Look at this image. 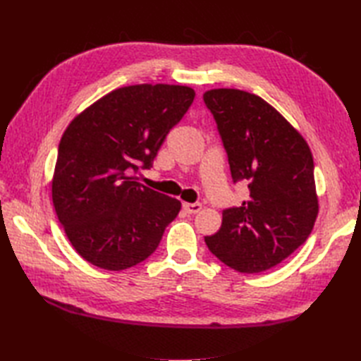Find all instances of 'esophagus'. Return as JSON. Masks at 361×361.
<instances>
[{
    "mask_svg": "<svg viewBox=\"0 0 361 361\" xmlns=\"http://www.w3.org/2000/svg\"><path fill=\"white\" fill-rule=\"evenodd\" d=\"M183 209L188 214H197L202 209V203H183Z\"/></svg>",
    "mask_w": 361,
    "mask_h": 361,
    "instance_id": "obj_1",
    "label": "esophagus"
}]
</instances>
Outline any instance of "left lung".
Returning a JSON list of instances; mask_svg holds the SVG:
<instances>
[{
    "label": "left lung",
    "mask_w": 361,
    "mask_h": 361,
    "mask_svg": "<svg viewBox=\"0 0 361 361\" xmlns=\"http://www.w3.org/2000/svg\"><path fill=\"white\" fill-rule=\"evenodd\" d=\"M217 124L234 185L250 198L224 209L219 231L204 237L209 251L240 273L281 264L307 240L318 214L315 164L307 142L262 97L240 90L203 94Z\"/></svg>",
    "instance_id": "1"
}]
</instances>
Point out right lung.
<instances>
[{"label":"right lung","mask_w":361,"mask_h":361,"mask_svg":"<svg viewBox=\"0 0 361 361\" xmlns=\"http://www.w3.org/2000/svg\"><path fill=\"white\" fill-rule=\"evenodd\" d=\"M194 97L192 88L180 85L124 87L99 99L65 130L52 203L68 239L90 264L119 271L142 262L178 216L176 198L132 175L153 166Z\"/></svg>","instance_id":"right-lung-1"}]
</instances>
